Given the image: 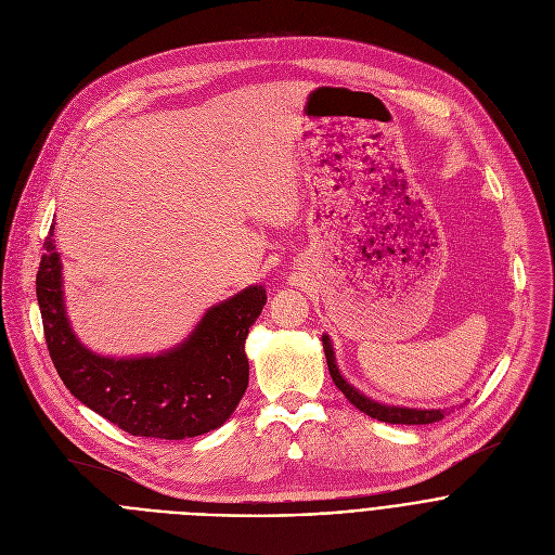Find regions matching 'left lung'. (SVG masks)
I'll return each mask as SVG.
<instances>
[{
	"label": "left lung",
	"mask_w": 555,
	"mask_h": 555,
	"mask_svg": "<svg viewBox=\"0 0 555 555\" xmlns=\"http://www.w3.org/2000/svg\"><path fill=\"white\" fill-rule=\"evenodd\" d=\"M323 349H325V358H327V366H330V373H332V379L334 384L343 390L345 398L362 413H366L369 417L373 420H379V422H386V424H409V426H420V424H435L439 420H443L450 409H409V406H390V404H382V402H375L371 398H366V395L362 390H358L353 384H349L345 379V375L340 373L338 369V362H336V351H334V345H332V338L327 334H323Z\"/></svg>",
	"instance_id": "left-lung-1"
}]
</instances>
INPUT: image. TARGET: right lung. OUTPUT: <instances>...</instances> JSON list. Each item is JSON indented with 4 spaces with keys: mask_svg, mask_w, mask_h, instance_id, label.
<instances>
[{
    "mask_svg": "<svg viewBox=\"0 0 555 555\" xmlns=\"http://www.w3.org/2000/svg\"><path fill=\"white\" fill-rule=\"evenodd\" d=\"M37 272V300L54 369L74 398L135 437L186 439L225 424L248 388L246 338L268 300L250 285L212 305L195 330L157 356L112 358L76 338L52 240Z\"/></svg>",
    "mask_w": 555,
    "mask_h": 555,
    "instance_id": "obj_1",
    "label": "right lung"
}]
</instances>
